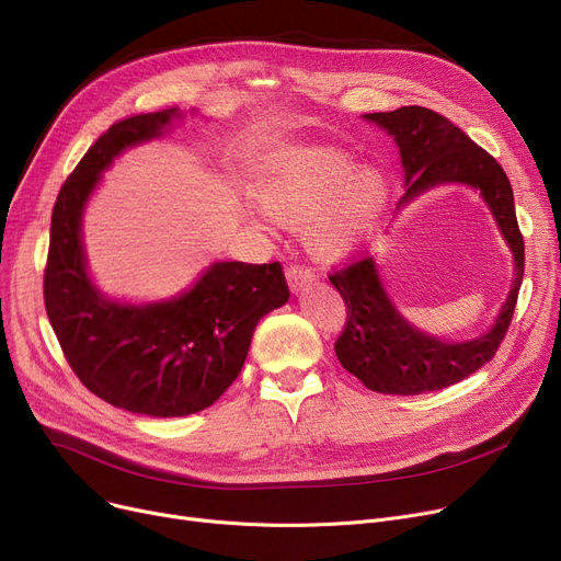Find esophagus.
Segmentation results:
<instances>
[{"mask_svg":"<svg viewBox=\"0 0 561 561\" xmlns=\"http://www.w3.org/2000/svg\"><path fill=\"white\" fill-rule=\"evenodd\" d=\"M286 279H288L290 290L298 293L305 286H309L316 279V275L309 268H305V265H288V268H286Z\"/></svg>","mask_w":561,"mask_h":561,"instance_id":"esophagus-1","label":"esophagus"}]
</instances>
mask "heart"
<instances>
[{"instance_id":"heart-1","label":"heart","mask_w":561,"mask_h":561,"mask_svg":"<svg viewBox=\"0 0 561 561\" xmlns=\"http://www.w3.org/2000/svg\"><path fill=\"white\" fill-rule=\"evenodd\" d=\"M265 218L302 229L305 245L320 261L355 252L389 202V176L357 165L332 147H305L265 168L254 182Z\"/></svg>"}]
</instances>
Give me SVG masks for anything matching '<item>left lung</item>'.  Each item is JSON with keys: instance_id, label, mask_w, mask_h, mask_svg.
Returning <instances> with one entry per match:
<instances>
[{"instance_id": "obj_1", "label": "left lung", "mask_w": 561, "mask_h": 561, "mask_svg": "<svg viewBox=\"0 0 561 561\" xmlns=\"http://www.w3.org/2000/svg\"><path fill=\"white\" fill-rule=\"evenodd\" d=\"M364 121L385 129L400 150L407 193L398 202V211L436 186H468L489 206L514 256L507 300L491 330L468 341L438 339L411 325L393 305L375 256L350 263L330 277L347 307L345 330L334 345L347 373L362 379L366 389L387 396L446 389L489 364L510 330L525 261L512 184L489 152L436 111L402 106L389 113H366Z\"/></svg>"}]
</instances>
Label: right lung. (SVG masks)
I'll return each instance as SVG.
<instances>
[{
  "instance_id": "obj_1",
  "label": "right lung",
  "mask_w": 561,
  "mask_h": 561,
  "mask_svg": "<svg viewBox=\"0 0 561 561\" xmlns=\"http://www.w3.org/2000/svg\"><path fill=\"white\" fill-rule=\"evenodd\" d=\"M184 117L176 106L134 115L95 140L56 197L45 268L47 318L81 385L152 419L211 407L239 377L259 320L290 296L277 261H216L188 288L154 302L113 300L93 282L83 248L88 202L117 157L163 138Z\"/></svg>"
}]
</instances>
